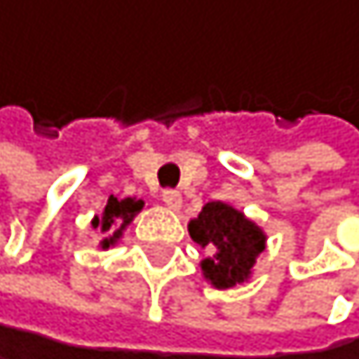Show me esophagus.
I'll use <instances>...</instances> for the list:
<instances>
[{"label":"esophagus","mask_w":359,"mask_h":359,"mask_svg":"<svg viewBox=\"0 0 359 359\" xmlns=\"http://www.w3.org/2000/svg\"><path fill=\"white\" fill-rule=\"evenodd\" d=\"M163 201L172 208V210H178L181 208V203H183V196H181V192H176V190H163Z\"/></svg>","instance_id":"34e87169"}]
</instances>
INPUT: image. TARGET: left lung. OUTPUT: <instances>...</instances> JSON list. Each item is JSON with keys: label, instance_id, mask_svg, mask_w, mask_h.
<instances>
[{"label": "left lung", "instance_id": "8db88e82", "mask_svg": "<svg viewBox=\"0 0 359 359\" xmlns=\"http://www.w3.org/2000/svg\"><path fill=\"white\" fill-rule=\"evenodd\" d=\"M190 235L196 244L215 253L203 260V271L222 290L242 283L264 249V235L258 226L222 201L203 205L201 215L190 222Z\"/></svg>", "mask_w": 359, "mask_h": 359}]
</instances>
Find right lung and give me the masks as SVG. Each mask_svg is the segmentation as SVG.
<instances>
[{"mask_svg":"<svg viewBox=\"0 0 359 359\" xmlns=\"http://www.w3.org/2000/svg\"><path fill=\"white\" fill-rule=\"evenodd\" d=\"M142 205L144 203L135 201V198H115V196L108 198V203L104 208V217H95V222H92V226H95V229H101V233L115 231L113 237H106V240L101 242L104 249H108V246L122 235V229L126 224H130V219L142 210Z\"/></svg>","mask_w":359,"mask_h":359,"instance_id":"right-lung-1","label":"right lung"}]
</instances>
